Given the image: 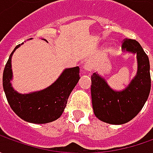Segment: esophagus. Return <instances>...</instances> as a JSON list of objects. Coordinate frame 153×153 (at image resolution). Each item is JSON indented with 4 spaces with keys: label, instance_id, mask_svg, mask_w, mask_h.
Here are the masks:
<instances>
[{
    "label": "esophagus",
    "instance_id": "34e87169",
    "mask_svg": "<svg viewBox=\"0 0 153 153\" xmlns=\"http://www.w3.org/2000/svg\"><path fill=\"white\" fill-rule=\"evenodd\" d=\"M83 68L87 71H92L94 69V65L90 60H86L84 62V65H83Z\"/></svg>",
    "mask_w": 153,
    "mask_h": 153
}]
</instances>
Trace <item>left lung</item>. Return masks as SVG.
<instances>
[{
    "mask_svg": "<svg viewBox=\"0 0 153 153\" xmlns=\"http://www.w3.org/2000/svg\"><path fill=\"white\" fill-rule=\"evenodd\" d=\"M123 48L137 54L138 71L135 77L124 90H112L98 74L91 76L92 105L94 115L111 124L126 123L138 114L144 106L151 90L149 59L137 41L123 39Z\"/></svg>",
    "mask_w": 153,
    "mask_h": 153,
    "instance_id": "1",
    "label": "left lung"
}]
</instances>
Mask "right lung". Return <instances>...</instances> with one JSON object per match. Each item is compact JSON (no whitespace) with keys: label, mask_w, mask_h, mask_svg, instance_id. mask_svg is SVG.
Here are the masks:
<instances>
[{"label":"right lung","mask_w":153,"mask_h":153,"mask_svg":"<svg viewBox=\"0 0 153 153\" xmlns=\"http://www.w3.org/2000/svg\"><path fill=\"white\" fill-rule=\"evenodd\" d=\"M19 46L12 52L3 71V89L9 105L20 118L29 123L42 124L55 121L63 113L69 95L79 81V67L65 69L54 83L42 91L21 94L10 82L13 76L11 58Z\"/></svg>","instance_id":"right-lung-1"}]
</instances>
